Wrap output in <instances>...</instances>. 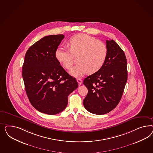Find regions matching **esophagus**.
<instances>
[{
    "label": "esophagus",
    "mask_w": 153,
    "mask_h": 153,
    "mask_svg": "<svg viewBox=\"0 0 153 153\" xmlns=\"http://www.w3.org/2000/svg\"><path fill=\"white\" fill-rule=\"evenodd\" d=\"M77 82L79 83V86H80V85H82V80H81V79H77Z\"/></svg>",
    "instance_id": "1"
}]
</instances>
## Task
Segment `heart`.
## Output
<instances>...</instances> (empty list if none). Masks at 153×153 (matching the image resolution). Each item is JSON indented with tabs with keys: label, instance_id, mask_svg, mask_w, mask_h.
I'll list each match as a JSON object with an SVG mask.
<instances>
[{
	"label": "heart",
	"instance_id": "1",
	"mask_svg": "<svg viewBox=\"0 0 153 153\" xmlns=\"http://www.w3.org/2000/svg\"><path fill=\"white\" fill-rule=\"evenodd\" d=\"M69 49L59 46L55 52L56 59L65 69L72 67L74 56L79 63L71 70L70 74L78 77L88 72H97L104 64L108 56V48L103 42L86 34H79L68 41Z\"/></svg>",
	"mask_w": 153,
	"mask_h": 153
}]
</instances>
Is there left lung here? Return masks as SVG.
<instances>
[{
  "label": "left lung",
  "mask_w": 153,
  "mask_h": 153,
  "mask_svg": "<svg viewBox=\"0 0 153 153\" xmlns=\"http://www.w3.org/2000/svg\"><path fill=\"white\" fill-rule=\"evenodd\" d=\"M107 59L102 68L83 81L88 93L83 106L95 114H107L120 102L127 80V59L124 51L113 40H106Z\"/></svg>",
  "instance_id": "left-lung-1"
}]
</instances>
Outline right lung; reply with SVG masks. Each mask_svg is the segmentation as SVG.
Segmentation results:
<instances>
[{
    "label": "right lung",
    "mask_w": 153,
    "mask_h": 153,
    "mask_svg": "<svg viewBox=\"0 0 153 153\" xmlns=\"http://www.w3.org/2000/svg\"><path fill=\"white\" fill-rule=\"evenodd\" d=\"M63 35L42 37L29 48L22 66L26 92L31 105L49 115L63 111L68 96L78 88V83L56 59L55 52Z\"/></svg>",
    "instance_id": "obj_1"
}]
</instances>
